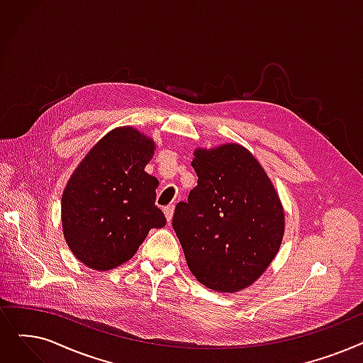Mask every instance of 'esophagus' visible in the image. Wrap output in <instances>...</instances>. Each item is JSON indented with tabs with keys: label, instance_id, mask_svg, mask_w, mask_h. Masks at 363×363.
<instances>
[{
	"label": "esophagus",
	"instance_id": "esophagus-1",
	"mask_svg": "<svg viewBox=\"0 0 363 363\" xmlns=\"http://www.w3.org/2000/svg\"><path fill=\"white\" fill-rule=\"evenodd\" d=\"M163 212H164V215H166L167 223H170V219H172V216H173V212H175V206H173V204H169V206H166V208L163 209Z\"/></svg>",
	"mask_w": 363,
	"mask_h": 363
}]
</instances>
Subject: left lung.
<instances>
[{
    "label": "left lung",
    "mask_w": 363,
    "mask_h": 363,
    "mask_svg": "<svg viewBox=\"0 0 363 363\" xmlns=\"http://www.w3.org/2000/svg\"><path fill=\"white\" fill-rule=\"evenodd\" d=\"M197 186L172 219L196 279L218 292L252 285L276 257L285 231L280 199L262 166L238 144L196 150Z\"/></svg>",
    "instance_id": "8db88e82"
}]
</instances>
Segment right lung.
<instances>
[{"label": "right lung", "instance_id": "obj_1", "mask_svg": "<svg viewBox=\"0 0 363 363\" xmlns=\"http://www.w3.org/2000/svg\"><path fill=\"white\" fill-rule=\"evenodd\" d=\"M154 143L133 128L105 135L72 173L62 196V225L72 254L94 270L129 261L151 228L166 225L155 206L159 181L144 170Z\"/></svg>", "mask_w": 363, "mask_h": 363}]
</instances>
